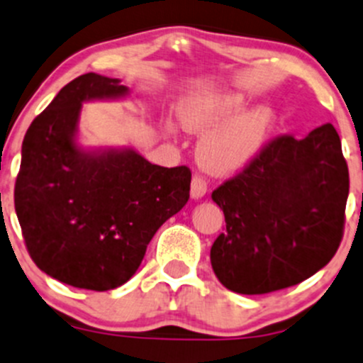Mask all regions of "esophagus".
Segmentation results:
<instances>
[{
  "label": "esophagus",
  "instance_id": "1",
  "mask_svg": "<svg viewBox=\"0 0 363 363\" xmlns=\"http://www.w3.org/2000/svg\"><path fill=\"white\" fill-rule=\"evenodd\" d=\"M207 193V181L203 175L195 174L191 179V196L193 199H202Z\"/></svg>",
  "mask_w": 363,
  "mask_h": 363
}]
</instances>
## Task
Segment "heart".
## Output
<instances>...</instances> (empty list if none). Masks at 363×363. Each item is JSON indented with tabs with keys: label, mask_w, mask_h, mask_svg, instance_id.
Wrapping results in <instances>:
<instances>
[{
	"label": "heart",
	"mask_w": 363,
	"mask_h": 363,
	"mask_svg": "<svg viewBox=\"0 0 363 363\" xmlns=\"http://www.w3.org/2000/svg\"><path fill=\"white\" fill-rule=\"evenodd\" d=\"M242 106L238 96H199L184 101L179 118L191 133H210L199 143V161L213 174H228L245 167L266 140L271 111L255 108L234 117Z\"/></svg>",
	"instance_id": "b5f03b06"
}]
</instances>
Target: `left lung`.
I'll list each match as a JSON object with an SVG mask.
<instances>
[{"mask_svg": "<svg viewBox=\"0 0 363 363\" xmlns=\"http://www.w3.org/2000/svg\"><path fill=\"white\" fill-rule=\"evenodd\" d=\"M347 193L350 172L332 124L301 140H267L213 191L227 223L211 246L218 280L234 293L266 294L318 273L342 241Z\"/></svg>", "mask_w": 363, "mask_h": 363, "instance_id": "8db88e82", "label": "left lung"}]
</instances>
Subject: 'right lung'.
I'll list each match as a JSON object with an SVG mask.
<instances>
[{
	"mask_svg": "<svg viewBox=\"0 0 363 363\" xmlns=\"http://www.w3.org/2000/svg\"><path fill=\"white\" fill-rule=\"evenodd\" d=\"M118 79L88 72L31 122L13 188L28 253L52 279L88 291L128 282L157 228L189 199L191 170L152 164L135 150L83 152L81 103L118 97Z\"/></svg>",
	"mask_w": 363,
	"mask_h": 363,
	"instance_id": "1",
	"label": "right lung"
}]
</instances>
